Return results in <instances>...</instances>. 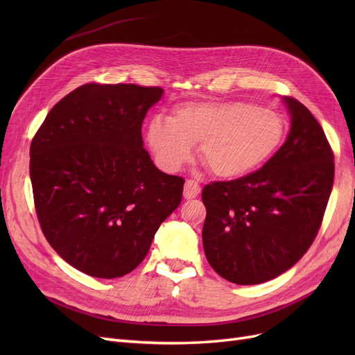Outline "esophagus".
Returning a JSON list of instances; mask_svg holds the SVG:
<instances>
[{"label": "esophagus", "mask_w": 355, "mask_h": 355, "mask_svg": "<svg viewBox=\"0 0 355 355\" xmlns=\"http://www.w3.org/2000/svg\"><path fill=\"white\" fill-rule=\"evenodd\" d=\"M201 192V188L198 185V182L196 180H187L185 182V187H184V197L187 200H192L196 198Z\"/></svg>", "instance_id": "obj_1"}]
</instances>
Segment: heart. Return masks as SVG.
<instances>
[{
    "label": "heart",
    "instance_id": "heart-1",
    "mask_svg": "<svg viewBox=\"0 0 355 355\" xmlns=\"http://www.w3.org/2000/svg\"><path fill=\"white\" fill-rule=\"evenodd\" d=\"M284 118L245 101L194 102L176 106L166 121L148 125L146 142L159 167L176 171L192 157L219 179H241L270 161L283 144Z\"/></svg>",
    "mask_w": 355,
    "mask_h": 355
}]
</instances>
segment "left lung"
<instances>
[{
  "instance_id": "obj_1",
  "label": "left lung",
  "mask_w": 355,
  "mask_h": 355,
  "mask_svg": "<svg viewBox=\"0 0 355 355\" xmlns=\"http://www.w3.org/2000/svg\"><path fill=\"white\" fill-rule=\"evenodd\" d=\"M290 132L254 173L202 189V245L222 278L250 286L290 270L320 230L335 178L333 153L306 106L282 98Z\"/></svg>"
}]
</instances>
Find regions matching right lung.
<instances>
[{
  "label": "right lung",
  "mask_w": 355,
  "mask_h": 355,
  "mask_svg": "<svg viewBox=\"0 0 355 355\" xmlns=\"http://www.w3.org/2000/svg\"><path fill=\"white\" fill-rule=\"evenodd\" d=\"M163 93L135 84L81 85L53 106L32 139L41 230L84 274L132 272L180 204L185 180L158 170L144 148L142 123Z\"/></svg>",
  "instance_id": "right-lung-1"
}]
</instances>
